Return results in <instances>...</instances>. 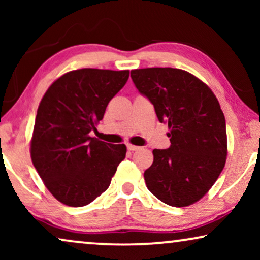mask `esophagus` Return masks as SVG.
<instances>
[{
	"instance_id": "1",
	"label": "esophagus",
	"mask_w": 260,
	"mask_h": 260,
	"mask_svg": "<svg viewBox=\"0 0 260 260\" xmlns=\"http://www.w3.org/2000/svg\"><path fill=\"white\" fill-rule=\"evenodd\" d=\"M127 150L130 151H136V150H140L141 147H137V145H133V144H127Z\"/></svg>"
}]
</instances>
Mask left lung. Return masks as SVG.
I'll return each instance as SVG.
<instances>
[{
	"instance_id": "obj_1",
	"label": "left lung",
	"mask_w": 260,
	"mask_h": 260,
	"mask_svg": "<svg viewBox=\"0 0 260 260\" xmlns=\"http://www.w3.org/2000/svg\"><path fill=\"white\" fill-rule=\"evenodd\" d=\"M138 92L168 124L170 147L154 149V162L144 172L148 189L173 207H184L207 193L225 167V116L207 85L172 67L131 71Z\"/></svg>"
}]
</instances>
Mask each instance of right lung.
I'll list each match as a JSON object with an SVG mask.
<instances>
[{
    "mask_svg": "<svg viewBox=\"0 0 260 260\" xmlns=\"http://www.w3.org/2000/svg\"><path fill=\"white\" fill-rule=\"evenodd\" d=\"M129 79V71L81 69L63 74L41 99L30 156L53 197L83 207L108 189L125 144L90 137L109 102Z\"/></svg>",
    "mask_w": 260,
    "mask_h": 260,
    "instance_id": "obj_1",
    "label": "right lung"
}]
</instances>
